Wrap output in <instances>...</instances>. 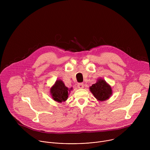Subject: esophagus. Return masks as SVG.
<instances>
[{
    "label": "esophagus",
    "mask_w": 150,
    "mask_h": 150,
    "mask_svg": "<svg viewBox=\"0 0 150 150\" xmlns=\"http://www.w3.org/2000/svg\"><path fill=\"white\" fill-rule=\"evenodd\" d=\"M77 87H78V88H79V89H82V88H83V87H84L83 83H79L78 84V85H77Z\"/></svg>",
    "instance_id": "1"
}]
</instances>
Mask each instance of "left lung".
Here are the masks:
<instances>
[{"instance_id":"left-lung-1","label":"left lung","mask_w":150,"mask_h":150,"mask_svg":"<svg viewBox=\"0 0 150 150\" xmlns=\"http://www.w3.org/2000/svg\"><path fill=\"white\" fill-rule=\"evenodd\" d=\"M90 91L97 101H100L109 99L112 95L111 86L102 78L97 79V82L90 87Z\"/></svg>"}]
</instances>
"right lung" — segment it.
I'll use <instances>...</instances> for the list:
<instances>
[{
  "instance_id": "right-lung-1",
  "label": "right lung",
  "mask_w": 150,
  "mask_h": 150,
  "mask_svg": "<svg viewBox=\"0 0 150 150\" xmlns=\"http://www.w3.org/2000/svg\"><path fill=\"white\" fill-rule=\"evenodd\" d=\"M72 88L70 89L65 86L64 82L60 79H57L54 84L50 88V92L53 100L58 103L65 102Z\"/></svg>"
}]
</instances>
